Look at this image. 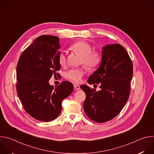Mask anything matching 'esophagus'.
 Here are the masks:
<instances>
[{"instance_id":"34e87169","label":"esophagus","mask_w":154,"mask_h":154,"mask_svg":"<svg viewBox=\"0 0 154 154\" xmlns=\"http://www.w3.org/2000/svg\"><path fill=\"white\" fill-rule=\"evenodd\" d=\"M74 89H75V90H79L80 89V86H79V85H77V84H74Z\"/></svg>"}]
</instances>
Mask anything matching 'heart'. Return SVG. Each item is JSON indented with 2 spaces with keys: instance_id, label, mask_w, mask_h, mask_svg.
I'll use <instances>...</instances> for the list:
<instances>
[{
  "instance_id": "obj_1",
  "label": "heart",
  "mask_w": 154,
  "mask_h": 154,
  "mask_svg": "<svg viewBox=\"0 0 154 154\" xmlns=\"http://www.w3.org/2000/svg\"><path fill=\"white\" fill-rule=\"evenodd\" d=\"M69 48L73 52L81 56L80 63L83 64L88 69H93L96 68L101 62V54L98 51H92V46L89 42L84 41H77L71 45ZM58 61L61 66L66 65V54L64 51H60L58 53ZM84 74L85 70L83 68H74L66 72V77L74 83H79Z\"/></svg>"
}]
</instances>
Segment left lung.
<instances>
[{
    "label": "left lung",
    "mask_w": 154,
    "mask_h": 154,
    "mask_svg": "<svg viewBox=\"0 0 154 154\" xmlns=\"http://www.w3.org/2000/svg\"><path fill=\"white\" fill-rule=\"evenodd\" d=\"M99 68L90 75L89 84H99L101 89L81 85L85 93L84 111L94 122L102 123L115 118L122 110L130 95L133 64L125 48L119 44L102 48Z\"/></svg>",
    "instance_id": "8db88e82"
}]
</instances>
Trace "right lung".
<instances>
[{
	"instance_id": "right-lung-1",
	"label": "right lung",
	"mask_w": 154,
	"mask_h": 154,
	"mask_svg": "<svg viewBox=\"0 0 154 154\" xmlns=\"http://www.w3.org/2000/svg\"><path fill=\"white\" fill-rule=\"evenodd\" d=\"M59 38L41 35L20 55L16 68L17 96L26 112L41 121H51L61 113L62 100L73 91V85L63 81L54 88L49 80L60 75Z\"/></svg>"
}]
</instances>
